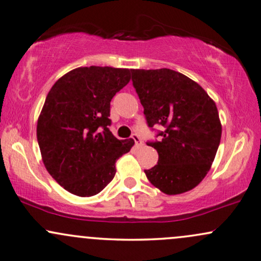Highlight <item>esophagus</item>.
I'll return each mask as SVG.
<instances>
[{
    "mask_svg": "<svg viewBox=\"0 0 261 261\" xmlns=\"http://www.w3.org/2000/svg\"><path fill=\"white\" fill-rule=\"evenodd\" d=\"M131 138L134 139L135 141V145L137 146V148H139V146H142L143 145V142H142V139H141V137H139V136L137 135V134H134L131 136Z\"/></svg>",
    "mask_w": 261,
    "mask_h": 261,
    "instance_id": "1",
    "label": "esophagus"
}]
</instances>
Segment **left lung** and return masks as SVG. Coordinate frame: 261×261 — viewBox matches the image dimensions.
<instances>
[{
	"label": "left lung",
	"mask_w": 261,
	"mask_h": 261,
	"mask_svg": "<svg viewBox=\"0 0 261 261\" xmlns=\"http://www.w3.org/2000/svg\"><path fill=\"white\" fill-rule=\"evenodd\" d=\"M148 126L161 125L159 141L146 142L159 162L146 177L168 195L192 190L211 169L221 139L215 102L199 84L169 68L131 69Z\"/></svg>",
	"instance_id": "1"
}]
</instances>
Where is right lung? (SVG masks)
<instances>
[{
  "label": "right lung",
  "instance_id": "add662e5",
  "mask_svg": "<svg viewBox=\"0 0 261 261\" xmlns=\"http://www.w3.org/2000/svg\"><path fill=\"white\" fill-rule=\"evenodd\" d=\"M131 69L79 67L47 94L36 126L43 164L62 188L76 196L100 193L116 174V161L135 141L117 139L110 102L130 82Z\"/></svg>",
  "mask_w": 261,
  "mask_h": 261
}]
</instances>
